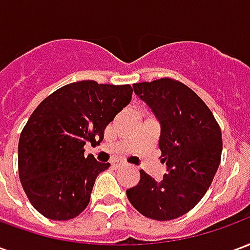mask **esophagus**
<instances>
[{"label": "esophagus", "instance_id": "1", "mask_svg": "<svg viewBox=\"0 0 250 250\" xmlns=\"http://www.w3.org/2000/svg\"><path fill=\"white\" fill-rule=\"evenodd\" d=\"M112 167L114 168H119L122 167V166H125V162H122V161H119V159H115V161H112Z\"/></svg>", "mask_w": 250, "mask_h": 250}]
</instances>
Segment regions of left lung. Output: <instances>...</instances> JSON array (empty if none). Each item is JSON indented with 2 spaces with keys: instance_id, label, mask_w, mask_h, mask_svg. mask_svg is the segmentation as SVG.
Wrapping results in <instances>:
<instances>
[{
  "instance_id": "left-lung-1",
  "label": "left lung",
  "mask_w": 250,
  "mask_h": 250,
  "mask_svg": "<svg viewBox=\"0 0 250 250\" xmlns=\"http://www.w3.org/2000/svg\"><path fill=\"white\" fill-rule=\"evenodd\" d=\"M134 92L161 123L159 148L167 174L155 181L141 170L127 198L141 214L175 220L202 199L221 162L222 135L214 115L193 89L170 77L136 83Z\"/></svg>"
}]
</instances>
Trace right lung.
Wrapping results in <instances>:
<instances>
[{
  "label": "right lung",
  "mask_w": 250,
  "mask_h": 250,
  "mask_svg": "<svg viewBox=\"0 0 250 250\" xmlns=\"http://www.w3.org/2000/svg\"><path fill=\"white\" fill-rule=\"evenodd\" d=\"M130 84L71 83L45 98L21 131L19 174L39 213L56 221L75 218L89 204L95 179L109 167L85 143H100L104 130L131 102Z\"/></svg>",
  "instance_id": "1"
}]
</instances>
